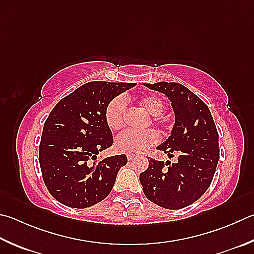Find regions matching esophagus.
<instances>
[{
	"mask_svg": "<svg viewBox=\"0 0 254 254\" xmlns=\"http://www.w3.org/2000/svg\"><path fill=\"white\" fill-rule=\"evenodd\" d=\"M135 158V155H133V154H127V160L128 161H131V160H133Z\"/></svg>",
	"mask_w": 254,
	"mask_h": 254,
	"instance_id": "obj_1",
	"label": "esophagus"
}]
</instances>
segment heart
<instances>
[{"instance_id":"heart-1","label":"heart","mask_w":254,"mask_h":254,"mask_svg":"<svg viewBox=\"0 0 254 254\" xmlns=\"http://www.w3.org/2000/svg\"><path fill=\"white\" fill-rule=\"evenodd\" d=\"M140 107L144 111L152 115V123L162 127L164 120L161 118L163 111L162 100L155 95H145L137 100ZM127 110V102L122 96L114 98L108 104L105 109V122L112 131H118L124 124V114ZM158 142V134L153 130H146L142 132L136 131H124L115 140L114 146L120 153H141V152L149 149Z\"/></svg>"}]
</instances>
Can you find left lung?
<instances>
[{"label":"left lung","mask_w":254,"mask_h":254,"mask_svg":"<svg viewBox=\"0 0 254 254\" xmlns=\"http://www.w3.org/2000/svg\"><path fill=\"white\" fill-rule=\"evenodd\" d=\"M167 95L175 115L171 135L158 149L178 162L149 159V168L140 174L143 192L164 209L178 210L200 199L210 187L219 161V134L207 105L180 83H143ZM167 164V163H165Z\"/></svg>","instance_id":"8db88e82"}]
</instances>
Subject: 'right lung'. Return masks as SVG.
Listing matches in <instances>:
<instances>
[{"label":"right lung","mask_w":254,"mask_h":254,"mask_svg":"<svg viewBox=\"0 0 254 254\" xmlns=\"http://www.w3.org/2000/svg\"><path fill=\"white\" fill-rule=\"evenodd\" d=\"M134 83L89 82L55 105L44 123L40 143V165L45 186L62 204L85 209L111 192L126 154L101 161L98 154L113 144L105 122L111 101ZM91 159L95 161L92 163Z\"/></svg>","instance_id":"right-lung-1"}]
</instances>
